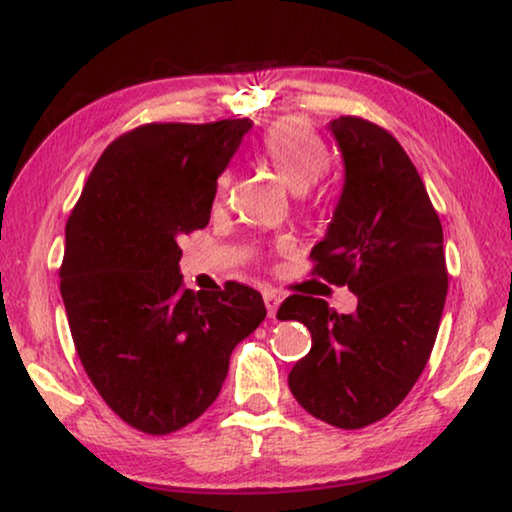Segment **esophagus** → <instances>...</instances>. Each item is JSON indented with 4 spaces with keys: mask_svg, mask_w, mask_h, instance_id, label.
<instances>
[{
    "mask_svg": "<svg viewBox=\"0 0 512 512\" xmlns=\"http://www.w3.org/2000/svg\"><path fill=\"white\" fill-rule=\"evenodd\" d=\"M263 300H265V307H268V314L270 317H275V312H277V307H279V303H282V298L277 296V293H265L263 296Z\"/></svg>",
    "mask_w": 512,
    "mask_h": 512,
    "instance_id": "34e87169",
    "label": "esophagus"
}]
</instances>
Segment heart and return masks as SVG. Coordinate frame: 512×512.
Returning a JSON list of instances; mask_svg holds the SVG:
<instances>
[{"mask_svg": "<svg viewBox=\"0 0 512 512\" xmlns=\"http://www.w3.org/2000/svg\"><path fill=\"white\" fill-rule=\"evenodd\" d=\"M258 156L268 167L275 170L279 179L291 188L293 193H305L307 188L324 177L331 156L326 144L312 130V125L303 118L289 116L279 118L263 132L258 144ZM233 174L221 172L216 179V195L223 198L228 191Z\"/></svg>", "mask_w": 512, "mask_h": 512, "instance_id": "1", "label": "heart"}]
</instances>
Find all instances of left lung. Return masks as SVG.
<instances>
[{
    "label": "left lung",
    "instance_id": "left-lung-1",
    "mask_svg": "<svg viewBox=\"0 0 512 512\" xmlns=\"http://www.w3.org/2000/svg\"><path fill=\"white\" fill-rule=\"evenodd\" d=\"M345 186L312 275L347 286L356 312L293 293L277 319H296L312 349L289 373L296 401L321 422L363 429L387 417L422 375L447 296L443 226L415 165L380 125L340 116L328 125Z\"/></svg>",
    "mask_w": 512,
    "mask_h": 512
}]
</instances>
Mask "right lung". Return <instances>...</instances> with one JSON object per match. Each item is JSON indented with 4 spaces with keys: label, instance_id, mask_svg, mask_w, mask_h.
Listing matches in <instances>:
<instances>
[{
    "label": "right lung",
    "instance_id": "right-lung-1",
    "mask_svg": "<svg viewBox=\"0 0 512 512\" xmlns=\"http://www.w3.org/2000/svg\"><path fill=\"white\" fill-rule=\"evenodd\" d=\"M249 118L146 123L97 160L65 228L60 293L76 354L132 429H184L219 396L235 345L265 319L240 282L184 289L181 237L205 228Z\"/></svg>",
    "mask_w": 512,
    "mask_h": 512
}]
</instances>
